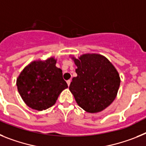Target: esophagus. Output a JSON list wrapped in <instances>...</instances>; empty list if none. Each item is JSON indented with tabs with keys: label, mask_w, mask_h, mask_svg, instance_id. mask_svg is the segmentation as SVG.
Returning <instances> with one entry per match:
<instances>
[{
	"label": "esophagus",
	"mask_w": 146,
	"mask_h": 146,
	"mask_svg": "<svg viewBox=\"0 0 146 146\" xmlns=\"http://www.w3.org/2000/svg\"><path fill=\"white\" fill-rule=\"evenodd\" d=\"M70 82H71V80H70V79H69V80L67 81V84H68V86H70Z\"/></svg>",
	"instance_id": "34e87169"
}]
</instances>
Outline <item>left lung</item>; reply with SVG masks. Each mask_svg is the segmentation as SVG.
Here are the masks:
<instances>
[{"label": "left lung", "instance_id": "left-lung-1", "mask_svg": "<svg viewBox=\"0 0 146 146\" xmlns=\"http://www.w3.org/2000/svg\"><path fill=\"white\" fill-rule=\"evenodd\" d=\"M77 66L70 91L78 105L90 113L103 111L117 96L120 84L118 72L105 56L86 54L72 57Z\"/></svg>", "mask_w": 146, "mask_h": 146}]
</instances>
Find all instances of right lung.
Returning a JSON list of instances; mask_svg holds the SVG:
<instances>
[{
	"label": "right lung",
	"instance_id": "obj_1",
	"mask_svg": "<svg viewBox=\"0 0 146 146\" xmlns=\"http://www.w3.org/2000/svg\"><path fill=\"white\" fill-rule=\"evenodd\" d=\"M54 57L33 61L17 78V90L26 104L42 111L55 104L59 94L68 88L62 70L56 66Z\"/></svg>",
	"mask_w": 146,
	"mask_h": 146
}]
</instances>
